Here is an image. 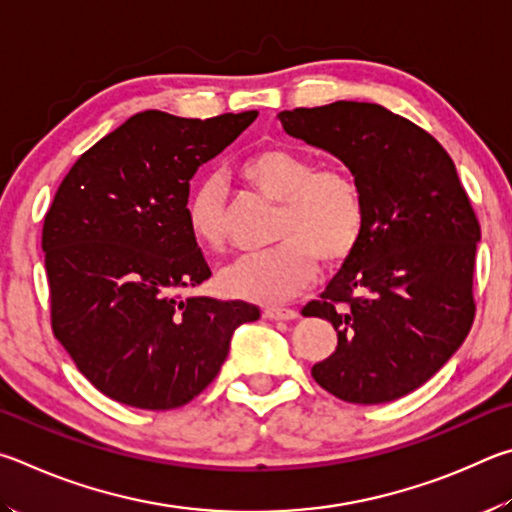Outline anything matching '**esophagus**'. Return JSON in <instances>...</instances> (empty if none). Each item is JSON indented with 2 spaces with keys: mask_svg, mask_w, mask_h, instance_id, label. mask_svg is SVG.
I'll return each instance as SVG.
<instances>
[{
  "mask_svg": "<svg viewBox=\"0 0 512 512\" xmlns=\"http://www.w3.org/2000/svg\"><path fill=\"white\" fill-rule=\"evenodd\" d=\"M263 317L274 319V321H290V319H297L299 312L292 310V308H276V306H272V308H265L263 310Z\"/></svg>",
  "mask_w": 512,
  "mask_h": 512,
  "instance_id": "esophagus-1",
  "label": "esophagus"
}]
</instances>
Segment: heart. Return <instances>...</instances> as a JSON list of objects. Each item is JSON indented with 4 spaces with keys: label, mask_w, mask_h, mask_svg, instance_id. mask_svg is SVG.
<instances>
[{
    "label": "heart",
    "mask_w": 512,
    "mask_h": 512,
    "mask_svg": "<svg viewBox=\"0 0 512 512\" xmlns=\"http://www.w3.org/2000/svg\"><path fill=\"white\" fill-rule=\"evenodd\" d=\"M238 177L263 200L279 204L272 249L240 256L218 276L222 294L254 303H283L308 288L324 267L346 263L360 245L366 206L357 177L342 164H319L288 146H265L238 164ZM191 236L218 251L227 242L218 182L204 179L186 206Z\"/></svg>",
    "instance_id": "obj_1"
}]
</instances>
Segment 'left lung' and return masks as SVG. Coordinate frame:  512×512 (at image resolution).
<instances>
[{
	"instance_id": "8db88e82",
	"label": "left lung",
	"mask_w": 512,
	"mask_h": 512,
	"mask_svg": "<svg viewBox=\"0 0 512 512\" xmlns=\"http://www.w3.org/2000/svg\"><path fill=\"white\" fill-rule=\"evenodd\" d=\"M279 121L342 159L366 206L355 254L301 310L337 330L312 378L353 405L407 396L456 353L477 312L481 229L454 161L432 134L375 103L297 107Z\"/></svg>"
}]
</instances>
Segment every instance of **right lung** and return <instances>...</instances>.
<instances>
[{
	"label": "right lung",
	"mask_w": 512,
	"mask_h": 512,
	"mask_svg": "<svg viewBox=\"0 0 512 512\" xmlns=\"http://www.w3.org/2000/svg\"><path fill=\"white\" fill-rule=\"evenodd\" d=\"M256 116L134 114L78 157L44 215L53 335L121 405L191 402L227 360L233 330L261 317L245 301L184 297L211 276L188 231L191 179Z\"/></svg>",
	"instance_id": "right-lung-1"
}]
</instances>
